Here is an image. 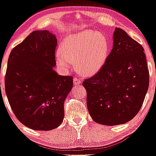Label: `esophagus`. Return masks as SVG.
Masks as SVG:
<instances>
[{
  "label": "esophagus",
  "instance_id": "1",
  "mask_svg": "<svg viewBox=\"0 0 156 156\" xmlns=\"http://www.w3.org/2000/svg\"><path fill=\"white\" fill-rule=\"evenodd\" d=\"M73 83L76 85H78L81 84L82 81H81V79L80 78L75 77V78H73Z\"/></svg>",
  "mask_w": 156,
  "mask_h": 156
}]
</instances>
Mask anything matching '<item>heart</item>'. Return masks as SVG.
<instances>
[{"instance_id":"b5f03b06","label":"heart","mask_w":156,"mask_h":156,"mask_svg":"<svg viewBox=\"0 0 156 156\" xmlns=\"http://www.w3.org/2000/svg\"><path fill=\"white\" fill-rule=\"evenodd\" d=\"M108 52V42L103 34L86 30L64 38L57 54V62L66 70L76 61L83 73L92 76L103 67Z\"/></svg>"}]
</instances>
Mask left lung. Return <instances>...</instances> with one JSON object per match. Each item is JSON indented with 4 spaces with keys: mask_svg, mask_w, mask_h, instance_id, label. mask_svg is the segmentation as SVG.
Returning a JSON list of instances; mask_svg holds the SVG:
<instances>
[{
    "mask_svg": "<svg viewBox=\"0 0 156 156\" xmlns=\"http://www.w3.org/2000/svg\"><path fill=\"white\" fill-rule=\"evenodd\" d=\"M144 51L138 42L115 28L113 48L105 64L83 83L94 121L112 126L126 123L137 114L149 85Z\"/></svg>",
    "mask_w": 156,
    "mask_h": 156,
    "instance_id": "1",
    "label": "left lung"
}]
</instances>
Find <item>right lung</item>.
I'll use <instances>...</instances> for the list:
<instances>
[{"label":"right lung","instance_id":"1","mask_svg":"<svg viewBox=\"0 0 156 156\" xmlns=\"http://www.w3.org/2000/svg\"><path fill=\"white\" fill-rule=\"evenodd\" d=\"M57 41L48 31H35L12 50L5 88L16 118L35 130L57 127L64 117V103L73 77L54 70Z\"/></svg>","mask_w":156,"mask_h":156}]
</instances>
